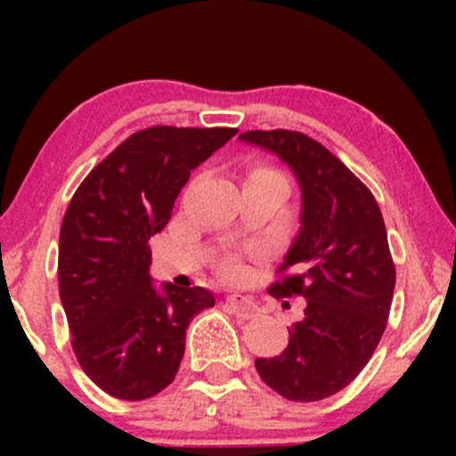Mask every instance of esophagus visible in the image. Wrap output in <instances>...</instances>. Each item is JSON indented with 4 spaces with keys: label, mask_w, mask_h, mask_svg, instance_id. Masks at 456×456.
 <instances>
[{
    "label": "esophagus",
    "mask_w": 456,
    "mask_h": 456,
    "mask_svg": "<svg viewBox=\"0 0 456 456\" xmlns=\"http://www.w3.org/2000/svg\"><path fill=\"white\" fill-rule=\"evenodd\" d=\"M226 305L232 309L234 315L242 317V320H251V317L257 315V305L245 295H228Z\"/></svg>",
    "instance_id": "esophagus-1"
}]
</instances>
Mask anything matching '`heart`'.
<instances>
[{"label": "heart", "instance_id": "heart-1", "mask_svg": "<svg viewBox=\"0 0 456 456\" xmlns=\"http://www.w3.org/2000/svg\"><path fill=\"white\" fill-rule=\"evenodd\" d=\"M257 176H282V174H280L278 170H273V167H270V166H265V164H253L251 167H248L247 178H257ZM240 272H242V267L239 264V259L230 257L222 264L224 276L236 278V276H240Z\"/></svg>", "mask_w": 456, "mask_h": 456}]
</instances>
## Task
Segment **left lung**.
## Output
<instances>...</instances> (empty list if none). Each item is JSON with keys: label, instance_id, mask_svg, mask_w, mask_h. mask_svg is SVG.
Returning a JSON list of instances; mask_svg holds the SVG:
<instances>
[{"label": "left lung", "instance_id": "1", "mask_svg": "<svg viewBox=\"0 0 456 456\" xmlns=\"http://www.w3.org/2000/svg\"><path fill=\"white\" fill-rule=\"evenodd\" d=\"M276 153L301 184V228L278 267L273 297H303L305 315L276 357L255 359L280 396L315 403L359 376L388 323L396 270L371 191L322 142L297 130L239 136Z\"/></svg>", "mask_w": 456, "mask_h": 456}]
</instances>
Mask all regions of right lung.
<instances>
[{
  "mask_svg": "<svg viewBox=\"0 0 456 456\" xmlns=\"http://www.w3.org/2000/svg\"><path fill=\"white\" fill-rule=\"evenodd\" d=\"M236 133L139 130L93 167L68 205L60 230V298L80 367L111 396L142 401L170 386L186 328L216 305L201 286L155 289L149 240L170 222L191 170Z\"/></svg>",
  "mask_w": 456,
  "mask_h": 456,
  "instance_id": "right-lung-1",
  "label": "right lung"
}]
</instances>
